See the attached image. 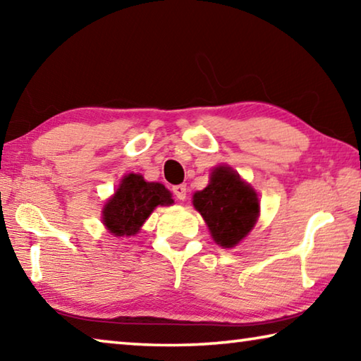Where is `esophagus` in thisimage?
I'll use <instances>...</instances> for the list:
<instances>
[{"instance_id":"obj_1","label":"esophagus","mask_w":361,"mask_h":361,"mask_svg":"<svg viewBox=\"0 0 361 361\" xmlns=\"http://www.w3.org/2000/svg\"><path fill=\"white\" fill-rule=\"evenodd\" d=\"M173 194H175V197L178 199V200H185L186 199V192H188V189H186V186L185 185H178V186H173Z\"/></svg>"}]
</instances>
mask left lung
<instances>
[{"instance_id":"8db88e82","label":"left lung","mask_w":361,"mask_h":361,"mask_svg":"<svg viewBox=\"0 0 361 361\" xmlns=\"http://www.w3.org/2000/svg\"><path fill=\"white\" fill-rule=\"evenodd\" d=\"M192 205L205 219L213 240L223 248L245 239L259 216L258 194L228 166L213 170L209 186L192 195Z\"/></svg>"}]
</instances>
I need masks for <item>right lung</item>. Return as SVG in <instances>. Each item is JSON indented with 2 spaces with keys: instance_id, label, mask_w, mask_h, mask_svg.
Instances as JSON below:
<instances>
[{
  "instance_id": "right-lung-1",
  "label": "right lung",
  "mask_w": 361,
  "mask_h": 361,
  "mask_svg": "<svg viewBox=\"0 0 361 361\" xmlns=\"http://www.w3.org/2000/svg\"><path fill=\"white\" fill-rule=\"evenodd\" d=\"M172 204V194L161 183L145 181L142 175L129 173L103 207L102 221L114 237H130L137 234L157 205Z\"/></svg>"
}]
</instances>
